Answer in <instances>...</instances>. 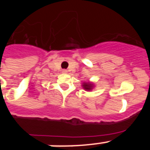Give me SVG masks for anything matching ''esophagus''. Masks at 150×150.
I'll list each match as a JSON object with an SVG mask.
<instances>
[{"instance_id": "1", "label": "esophagus", "mask_w": 150, "mask_h": 150, "mask_svg": "<svg viewBox=\"0 0 150 150\" xmlns=\"http://www.w3.org/2000/svg\"><path fill=\"white\" fill-rule=\"evenodd\" d=\"M62 72H63V73H66V72H67V71H66V70H63V71H62Z\"/></svg>"}]
</instances>
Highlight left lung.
<instances>
[{"label": "left lung", "instance_id": "left-lung-1", "mask_svg": "<svg viewBox=\"0 0 150 150\" xmlns=\"http://www.w3.org/2000/svg\"><path fill=\"white\" fill-rule=\"evenodd\" d=\"M83 86L86 90H91V88H92V87H93V86H92V84H91V83H85L84 84H83Z\"/></svg>", "mask_w": 150, "mask_h": 150}]
</instances>
